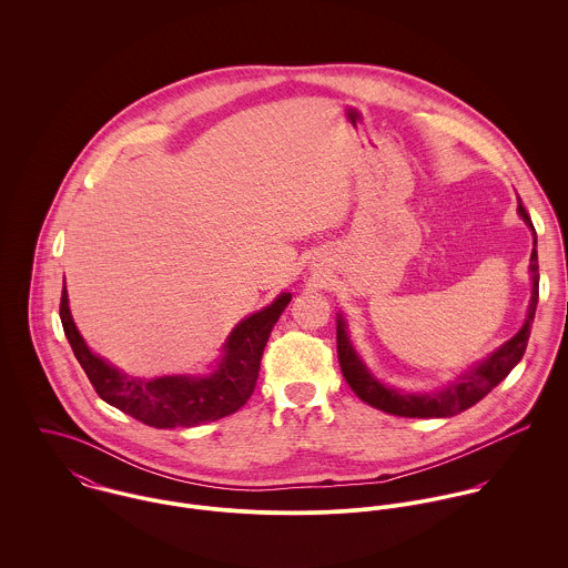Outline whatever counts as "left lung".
<instances>
[{
  "instance_id": "1",
  "label": "left lung",
  "mask_w": 568,
  "mask_h": 568,
  "mask_svg": "<svg viewBox=\"0 0 568 568\" xmlns=\"http://www.w3.org/2000/svg\"><path fill=\"white\" fill-rule=\"evenodd\" d=\"M518 212L523 221L534 230V223L525 210V205L518 201ZM529 271H531V304L527 313V322L520 327V332L509 338L505 345H500L491 356L477 367H473L468 374L457 378L453 385H448L442 392L435 394H400L398 389H389L381 385L378 381L372 378V374L365 369L363 361L356 356L347 334H345V324L338 317L336 322V354H338V365L343 372L345 383L352 387V392L369 406L381 408L392 415L400 417H450L457 415L473 405H477L487 394L518 365L527 349V341L531 334V324L538 306V284H540V273H538V251H536V230H534V251L529 260Z\"/></svg>"
}]
</instances>
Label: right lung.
<instances>
[{"label":"right lung","mask_w":568,"mask_h":568,"mask_svg":"<svg viewBox=\"0 0 568 568\" xmlns=\"http://www.w3.org/2000/svg\"><path fill=\"white\" fill-rule=\"evenodd\" d=\"M288 302L291 293H282L271 306L236 325L223 347L225 354L216 372L201 378L162 376L146 381L126 376L89 352L72 322L65 286L59 313L74 356L104 403L144 422L146 426L187 428L232 415L251 398L264 345Z\"/></svg>","instance_id":"obj_1"}]
</instances>
